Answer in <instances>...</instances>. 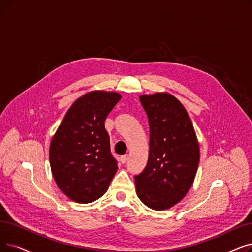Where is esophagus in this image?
<instances>
[{
    "mask_svg": "<svg viewBox=\"0 0 252 252\" xmlns=\"http://www.w3.org/2000/svg\"><path fill=\"white\" fill-rule=\"evenodd\" d=\"M127 159H128V156L127 155H125V156L120 157V162H122V163H126L127 161Z\"/></svg>",
    "mask_w": 252,
    "mask_h": 252,
    "instance_id": "34e87169",
    "label": "esophagus"
}]
</instances>
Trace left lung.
Segmentation results:
<instances>
[{
  "instance_id": "8db88e82",
  "label": "left lung",
  "mask_w": 252,
  "mask_h": 252,
  "mask_svg": "<svg viewBox=\"0 0 252 252\" xmlns=\"http://www.w3.org/2000/svg\"><path fill=\"white\" fill-rule=\"evenodd\" d=\"M149 123L147 165L135 176L139 199L153 210H167L191 188L200 147L183 105L168 93L141 95Z\"/></svg>"
}]
</instances>
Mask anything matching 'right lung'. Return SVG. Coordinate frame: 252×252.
<instances>
[{
  "label": "right lung",
  "instance_id": "1",
  "mask_svg": "<svg viewBox=\"0 0 252 252\" xmlns=\"http://www.w3.org/2000/svg\"><path fill=\"white\" fill-rule=\"evenodd\" d=\"M120 99L113 92L87 93L70 107L51 140L53 178L74 202L87 204L101 198L118 169L105 120Z\"/></svg>",
  "mask_w": 252,
  "mask_h": 252
}]
</instances>
